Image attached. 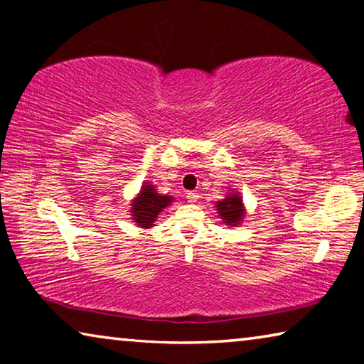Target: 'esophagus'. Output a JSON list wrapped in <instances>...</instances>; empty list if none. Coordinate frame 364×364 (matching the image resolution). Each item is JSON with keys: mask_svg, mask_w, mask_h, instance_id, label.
Wrapping results in <instances>:
<instances>
[{"mask_svg": "<svg viewBox=\"0 0 364 364\" xmlns=\"http://www.w3.org/2000/svg\"><path fill=\"white\" fill-rule=\"evenodd\" d=\"M188 202H191V204H194V202H197V199H199V193L197 191H188Z\"/></svg>", "mask_w": 364, "mask_h": 364, "instance_id": "34e87169", "label": "esophagus"}]
</instances>
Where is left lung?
<instances>
[{
	"instance_id": "left-lung-1",
	"label": "left lung",
	"mask_w": 364,
	"mask_h": 364,
	"mask_svg": "<svg viewBox=\"0 0 364 364\" xmlns=\"http://www.w3.org/2000/svg\"><path fill=\"white\" fill-rule=\"evenodd\" d=\"M217 210L220 213V217L225 220L226 225L236 226L239 221L242 220V215H244L241 197L237 194H230L226 199L218 202Z\"/></svg>"
}]
</instances>
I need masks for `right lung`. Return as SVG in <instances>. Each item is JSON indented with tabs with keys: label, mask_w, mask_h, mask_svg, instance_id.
<instances>
[{
	"label": "right lung",
	"mask_w": 364,
	"mask_h": 364,
	"mask_svg": "<svg viewBox=\"0 0 364 364\" xmlns=\"http://www.w3.org/2000/svg\"><path fill=\"white\" fill-rule=\"evenodd\" d=\"M171 200L173 199L170 196L157 194L152 184H144L132 205L134 223H138L141 228H151L159 212H162V208L167 207Z\"/></svg>",
	"instance_id": "add662e5"
}]
</instances>
